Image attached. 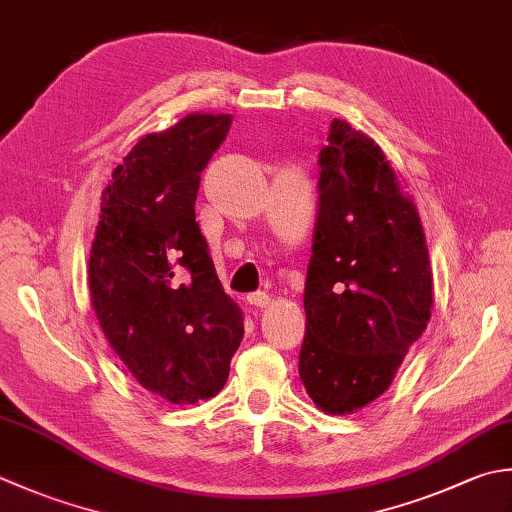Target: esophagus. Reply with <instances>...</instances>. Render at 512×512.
Returning <instances> with one entry per match:
<instances>
[{"label": "esophagus", "instance_id": "obj_1", "mask_svg": "<svg viewBox=\"0 0 512 512\" xmlns=\"http://www.w3.org/2000/svg\"><path fill=\"white\" fill-rule=\"evenodd\" d=\"M246 299H248L250 306H257V308H266L268 302H270V297L266 293H262V290H257V293H250Z\"/></svg>", "mask_w": 512, "mask_h": 512}]
</instances>
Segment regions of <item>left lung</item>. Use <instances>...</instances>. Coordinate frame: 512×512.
<instances>
[{"mask_svg": "<svg viewBox=\"0 0 512 512\" xmlns=\"http://www.w3.org/2000/svg\"><path fill=\"white\" fill-rule=\"evenodd\" d=\"M317 164L299 377L317 408L346 415L393 382L430 319L433 279L415 204L373 139L333 119Z\"/></svg>", "mask_w": 512, "mask_h": 512, "instance_id": "left-lung-1", "label": "left lung"}]
</instances>
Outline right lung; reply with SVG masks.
Wrapping results in <instances>:
<instances>
[{
    "mask_svg": "<svg viewBox=\"0 0 512 512\" xmlns=\"http://www.w3.org/2000/svg\"><path fill=\"white\" fill-rule=\"evenodd\" d=\"M233 115H188L139 139L104 190L88 286L106 339L150 393L197 404L224 388L242 310L195 222L202 170Z\"/></svg>",
    "mask_w": 512,
    "mask_h": 512,
    "instance_id": "1",
    "label": "right lung"
}]
</instances>
